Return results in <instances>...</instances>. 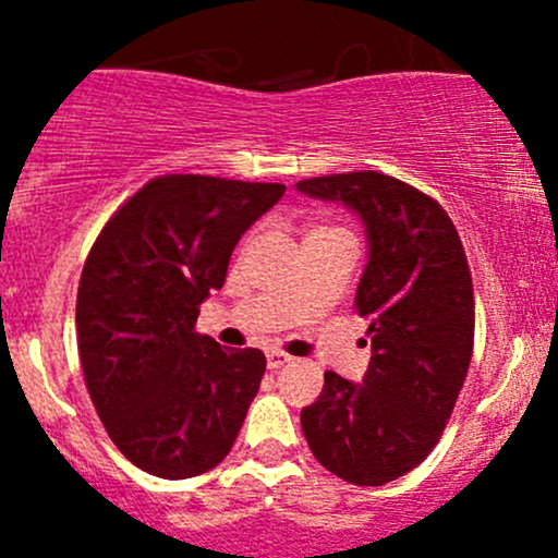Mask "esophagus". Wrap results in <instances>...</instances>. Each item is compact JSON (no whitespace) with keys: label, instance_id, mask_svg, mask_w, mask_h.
<instances>
[{"label":"esophagus","instance_id":"1","mask_svg":"<svg viewBox=\"0 0 558 558\" xmlns=\"http://www.w3.org/2000/svg\"><path fill=\"white\" fill-rule=\"evenodd\" d=\"M286 364H291L289 353H283V351H269L267 353V367L269 369H280V367H286Z\"/></svg>","mask_w":558,"mask_h":558}]
</instances>
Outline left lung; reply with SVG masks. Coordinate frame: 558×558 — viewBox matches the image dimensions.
I'll return each instance as SVG.
<instances>
[{"instance_id":"left-lung-1","label":"left lung","mask_w":558,"mask_h":558,"mask_svg":"<svg viewBox=\"0 0 558 558\" xmlns=\"http://www.w3.org/2000/svg\"><path fill=\"white\" fill-rule=\"evenodd\" d=\"M296 191L340 202L362 221L356 311L373 335L362 384L326 373L324 391L302 410V432L337 477L384 486L429 456L464 386L475 337L464 247L448 213L391 174H326Z\"/></svg>"}]
</instances>
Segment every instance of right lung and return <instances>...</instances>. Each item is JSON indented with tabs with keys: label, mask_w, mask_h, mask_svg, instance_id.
<instances>
[{
	"label": "right lung",
	"mask_w": 558,
	"mask_h": 558,
	"mask_svg": "<svg viewBox=\"0 0 558 558\" xmlns=\"http://www.w3.org/2000/svg\"><path fill=\"white\" fill-rule=\"evenodd\" d=\"M283 194L280 183L154 178L88 253L75 311L83 375L110 440L150 475H202L238 440L267 359L194 324L234 245Z\"/></svg>",
	"instance_id": "right-lung-1"
}]
</instances>
